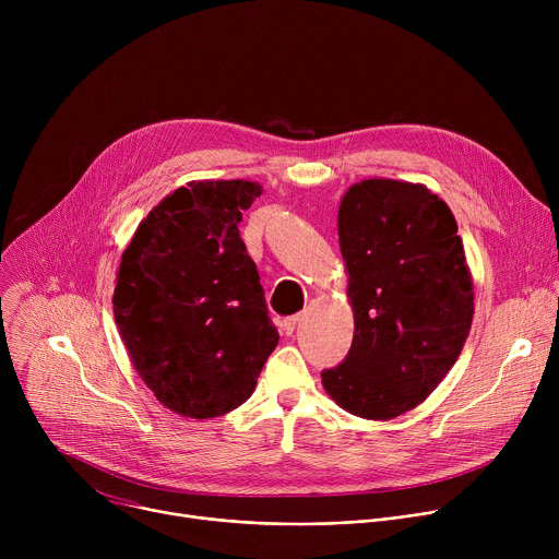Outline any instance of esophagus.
Listing matches in <instances>:
<instances>
[{
  "mask_svg": "<svg viewBox=\"0 0 559 559\" xmlns=\"http://www.w3.org/2000/svg\"><path fill=\"white\" fill-rule=\"evenodd\" d=\"M298 321H300L298 313H296V316H289V318H285V321L281 323V330H283L287 336H292L294 330H296V325H298Z\"/></svg>",
  "mask_w": 559,
  "mask_h": 559,
  "instance_id": "obj_1",
  "label": "esophagus"
}]
</instances>
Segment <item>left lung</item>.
I'll list each match as a JSON object with an SVG mask.
<instances>
[{"mask_svg": "<svg viewBox=\"0 0 559 559\" xmlns=\"http://www.w3.org/2000/svg\"><path fill=\"white\" fill-rule=\"evenodd\" d=\"M354 341L321 373L345 412L391 420L455 365L473 321V281L449 205L427 186L367 179L338 210Z\"/></svg>", "mask_w": 559, "mask_h": 559, "instance_id": "left-lung-1", "label": "left lung"}]
</instances>
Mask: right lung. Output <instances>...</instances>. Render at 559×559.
I'll use <instances>...</instances> for the list:
<instances>
[{"label":"right lung","instance_id":"right-lung-1","mask_svg":"<svg viewBox=\"0 0 559 559\" xmlns=\"http://www.w3.org/2000/svg\"><path fill=\"white\" fill-rule=\"evenodd\" d=\"M261 186L192 181L150 210L121 254L115 323L158 403L197 420L252 395L278 345L238 231Z\"/></svg>","mask_w":559,"mask_h":559}]
</instances>
